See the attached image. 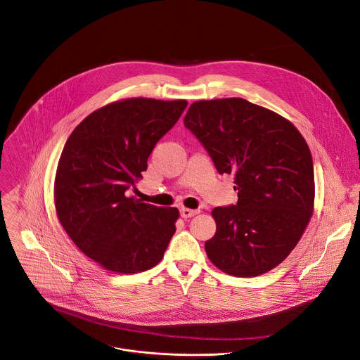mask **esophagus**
I'll use <instances>...</instances> for the list:
<instances>
[{
    "mask_svg": "<svg viewBox=\"0 0 360 360\" xmlns=\"http://www.w3.org/2000/svg\"><path fill=\"white\" fill-rule=\"evenodd\" d=\"M196 214H199V210H191V208H181V217L182 218H192Z\"/></svg>",
    "mask_w": 360,
    "mask_h": 360,
    "instance_id": "1",
    "label": "esophagus"
}]
</instances>
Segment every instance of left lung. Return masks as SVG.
I'll return each mask as SVG.
<instances>
[{
  "label": "left lung",
  "mask_w": 360,
  "mask_h": 360,
  "mask_svg": "<svg viewBox=\"0 0 360 360\" xmlns=\"http://www.w3.org/2000/svg\"><path fill=\"white\" fill-rule=\"evenodd\" d=\"M184 124L219 174L235 175L236 205L215 207L208 259L222 272L252 278L281 264L314 214L315 178L308 143L278 113L243 98L198 101Z\"/></svg>",
  "instance_id": "1"
}]
</instances>
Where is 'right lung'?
<instances>
[{
  "label": "right lung",
  "instance_id": "right-lung-1",
  "mask_svg": "<svg viewBox=\"0 0 360 360\" xmlns=\"http://www.w3.org/2000/svg\"><path fill=\"white\" fill-rule=\"evenodd\" d=\"M188 102L129 98L109 103L75 128L58 162L53 202L73 243L102 268L139 274L156 266L179 211L128 198L161 136Z\"/></svg>",
  "mask_w": 360,
  "mask_h": 360
}]
</instances>
